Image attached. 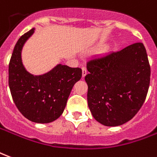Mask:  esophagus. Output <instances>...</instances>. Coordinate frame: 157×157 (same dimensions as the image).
<instances>
[{
    "label": "esophagus",
    "instance_id": "esophagus-1",
    "mask_svg": "<svg viewBox=\"0 0 157 157\" xmlns=\"http://www.w3.org/2000/svg\"><path fill=\"white\" fill-rule=\"evenodd\" d=\"M82 70H83V77H84L86 74H87V69H86V67H82Z\"/></svg>",
    "mask_w": 157,
    "mask_h": 157
}]
</instances>
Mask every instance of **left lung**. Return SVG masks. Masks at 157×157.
Returning a JSON list of instances; mask_svg holds the SVG:
<instances>
[{
	"mask_svg": "<svg viewBox=\"0 0 157 157\" xmlns=\"http://www.w3.org/2000/svg\"><path fill=\"white\" fill-rule=\"evenodd\" d=\"M89 108L105 126H119L140 111L147 95L151 67L143 43L88 61Z\"/></svg>",
	"mask_w": 157,
	"mask_h": 157,
	"instance_id": "1",
	"label": "left lung"
}]
</instances>
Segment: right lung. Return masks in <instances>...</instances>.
Wrapping results in <instances>:
<instances>
[{
  "instance_id": "1",
  "label": "right lung",
  "mask_w": 157,
  "mask_h": 157,
  "mask_svg": "<svg viewBox=\"0 0 157 157\" xmlns=\"http://www.w3.org/2000/svg\"><path fill=\"white\" fill-rule=\"evenodd\" d=\"M32 29L22 35L14 47L8 68V84L17 108L34 123H48L63 114L73 85L82 78V69L58 64L49 73L34 76L22 63L21 52Z\"/></svg>"
}]
</instances>
